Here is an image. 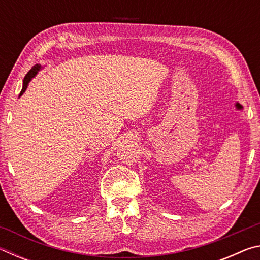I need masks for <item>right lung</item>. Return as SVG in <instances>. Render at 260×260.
<instances>
[{
  "label": "right lung",
  "mask_w": 260,
  "mask_h": 260,
  "mask_svg": "<svg viewBox=\"0 0 260 260\" xmlns=\"http://www.w3.org/2000/svg\"><path fill=\"white\" fill-rule=\"evenodd\" d=\"M41 69H43V67H41L40 64H37V65H34V67L29 70V72H28L27 74H26V77L24 78V80H23V89H21V91H20L19 98L25 93V90L27 89V86H28L29 81L32 80V79H33L35 76H37V73H38L39 71H40Z\"/></svg>",
  "instance_id": "1"
}]
</instances>
